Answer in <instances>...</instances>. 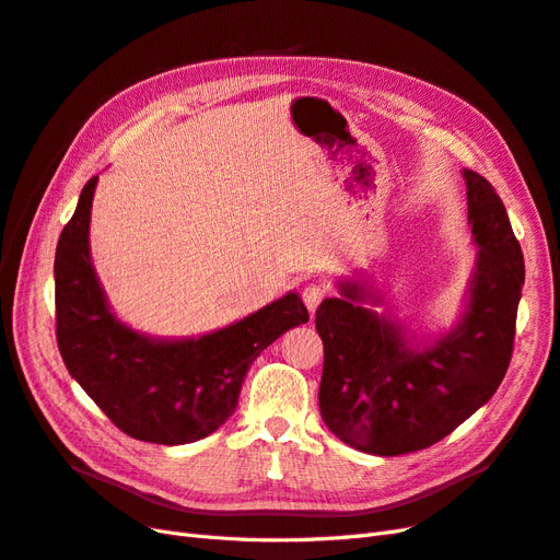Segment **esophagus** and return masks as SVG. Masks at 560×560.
<instances>
[{
  "mask_svg": "<svg viewBox=\"0 0 560 560\" xmlns=\"http://www.w3.org/2000/svg\"><path fill=\"white\" fill-rule=\"evenodd\" d=\"M327 294H329V284H325V282H311L308 287H303V292H301L303 303H306V308H308L311 313L317 311L319 301L325 299Z\"/></svg>",
  "mask_w": 560,
  "mask_h": 560,
  "instance_id": "esophagus-1",
  "label": "esophagus"
}]
</instances>
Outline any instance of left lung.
<instances>
[{"label":"left lung","mask_w":560,"mask_h":560,"mask_svg":"<svg viewBox=\"0 0 560 560\" xmlns=\"http://www.w3.org/2000/svg\"><path fill=\"white\" fill-rule=\"evenodd\" d=\"M467 217L479 247L467 306L432 346L416 348L399 322L362 306L381 303L362 282L341 280L315 327L325 343L319 413L343 444L404 455L442 442L495 395L512 360L525 280L523 252L488 179L463 171Z\"/></svg>","instance_id":"obj_1"}]
</instances>
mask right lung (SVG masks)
Returning a JSON list of instances; mask_svg holds the SVG:
<instances>
[{
	"instance_id": "1",
	"label": "right lung",
	"mask_w": 560,
	"mask_h": 560,
	"mask_svg": "<svg viewBox=\"0 0 560 560\" xmlns=\"http://www.w3.org/2000/svg\"><path fill=\"white\" fill-rule=\"evenodd\" d=\"M97 177L89 179L56 247V336L70 376L114 425L149 444H191L238 406L247 369L287 329L308 322L296 292L233 325L163 341L124 325L91 261L89 226Z\"/></svg>"
}]
</instances>
